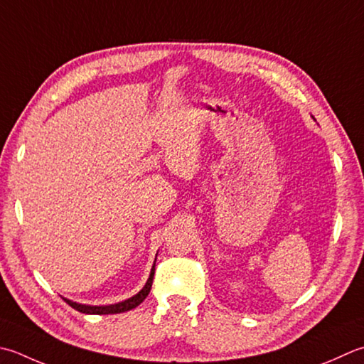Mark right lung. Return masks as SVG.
Listing matches in <instances>:
<instances>
[{
  "label": "right lung",
  "instance_id": "right-lung-1",
  "mask_svg": "<svg viewBox=\"0 0 364 364\" xmlns=\"http://www.w3.org/2000/svg\"><path fill=\"white\" fill-rule=\"evenodd\" d=\"M156 257H158V254H156ZM154 267H156V260L153 263V268L151 272H149V277L146 284L144 286L139 294H135L134 296L127 298L124 301H119L115 304H105V306H92V304H82V303H77L73 300H68V298H64V301H66L70 308H74L78 312H83V314H96V316H105V314H119V312H126V311H131L134 308H137V306L145 300L148 296L149 290H151V284H153V277H154Z\"/></svg>",
  "mask_w": 364,
  "mask_h": 364
}]
</instances>
